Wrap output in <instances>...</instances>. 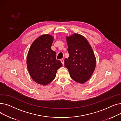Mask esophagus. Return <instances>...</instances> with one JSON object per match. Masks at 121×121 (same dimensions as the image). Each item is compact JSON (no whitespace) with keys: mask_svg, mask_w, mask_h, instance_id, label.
Returning a JSON list of instances; mask_svg holds the SVG:
<instances>
[{"mask_svg":"<svg viewBox=\"0 0 121 121\" xmlns=\"http://www.w3.org/2000/svg\"><path fill=\"white\" fill-rule=\"evenodd\" d=\"M60 61H61V63H62V64L64 65V60L63 59H60Z\"/></svg>","mask_w":121,"mask_h":121,"instance_id":"esophagus-1","label":"esophagus"}]
</instances>
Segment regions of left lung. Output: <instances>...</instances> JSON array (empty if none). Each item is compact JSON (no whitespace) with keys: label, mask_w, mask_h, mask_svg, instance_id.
I'll return each mask as SVG.
<instances>
[{"label":"left lung","mask_w":121,"mask_h":121,"mask_svg":"<svg viewBox=\"0 0 121 121\" xmlns=\"http://www.w3.org/2000/svg\"><path fill=\"white\" fill-rule=\"evenodd\" d=\"M69 56L64 60L71 78L79 83L89 79L96 64L93 49L85 38L78 34L66 37Z\"/></svg>","instance_id":"obj_1"}]
</instances>
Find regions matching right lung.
<instances>
[{
	"mask_svg": "<svg viewBox=\"0 0 121 121\" xmlns=\"http://www.w3.org/2000/svg\"><path fill=\"white\" fill-rule=\"evenodd\" d=\"M53 37L47 34L40 36L31 44L27 57V67L31 78L36 83L46 85L56 77L62 67L60 60L51 48Z\"/></svg>",
	"mask_w": 121,
	"mask_h": 121,
	"instance_id": "1",
	"label": "right lung"
}]
</instances>
